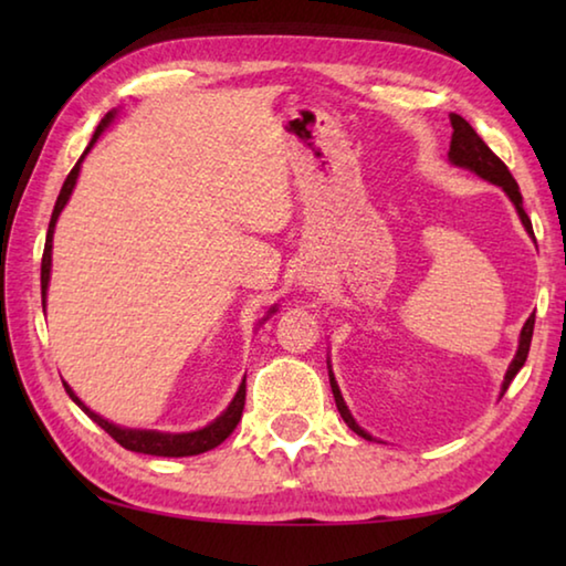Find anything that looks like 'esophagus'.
Instances as JSON below:
<instances>
[{
    "instance_id": "esophagus-1",
    "label": "esophagus",
    "mask_w": 566,
    "mask_h": 566,
    "mask_svg": "<svg viewBox=\"0 0 566 566\" xmlns=\"http://www.w3.org/2000/svg\"><path fill=\"white\" fill-rule=\"evenodd\" d=\"M314 282H317V280H312V276H306V274H304L302 286H306V290H314Z\"/></svg>"
}]
</instances>
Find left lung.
I'll return each mask as SVG.
<instances>
[{"mask_svg": "<svg viewBox=\"0 0 566 566\" xmlns=\"http://www.w3.org/2000/svg\"><path fill=\"white\" fill-rule=\"evenodd\" d=\"M449 122H452V145H449V161H452L454 167L459 169H469L474 171L476 177H482L484 181H490V185H496L502 187V191L506 197H510V202L514 205L516 214H520L522 224L526 229V234L534 237L532 232V222L530 217H526L524 212V205H522V191H520V185H516L514 177L510 175V169H506L504 161L494 155V151L484 145L482 137L472 129V124H469L464 117H459V114H449ZM532 332H534V314L530 319L524 322V327L520 332V347H516V354L510 367H506V375H504V381H502V391L500 397L506 391V387L512 385V379L516 377V371H520L524 367L526 361V354H530V344H532ZM327 369H329V385H332V395H334V401H337V409L342 419L347 421V427L352 429V432H357L359 437L364 439H371L369 432H364V429L357 424V419L352 417V411L347 407V401H344L342 391H339V385L337 379H334L332 375V364L327 359Z\"/></svg>", "mask_w": 566, "mask_h": 566, "instance_id": "1", "label": "left lung"}]
</instances>
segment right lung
Masks as SVG:
<instances>
[{
	"label": "right lung",
	"instance_id": "1",
	"mask_svg": "<svg viewBox=\"0 0 566 566\" xmlns=\"http://www.w3.org/2000/svg\"><path fill=\"white\" fill-rule=\"evenodd\" d=\"M117 117V109H112L104 114V119L99 122L97 132L92 134V142L84 149V155L76 159V165L72 167L70 175H66L64 185L60 197H56V205H54V212L50 219V229H46V244H44V254H42V306H46V290H50V272H52V239H54V227H56V219H60L62 209L70 202L72 191L76 187V179H80V169H82V161L84 157L90 155V149L97 145V139L102 137V132L109 127V124ZM276 312V304L270 306V312L264 314V319L260 324H264L266 319L272 317ZM64 389L66 395L72 397V401L76 407H80L84 415H87L92 421H97V424L107 432L112 439H117V442L129 449V452H139V454H151V457H195V454H202L209 452V449H214L224 442V439L234 432L239 419H242V409H244V397H247V379H242V385H239L234 399L229 401V407L219 415L214 421H209L207 427L202 429H195V432H157V429H132V427H119L114 424V421L99 417L97 411H92L84 401L74 395V389L66 385L64 381Z\"/></svg>",
	"mask_w": 566,
	"mask_h": 566
}]
</instances>
